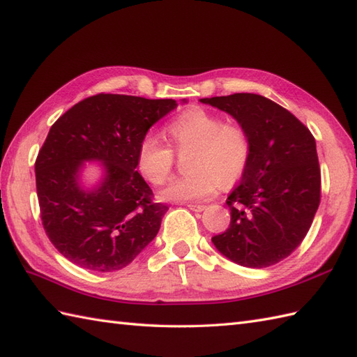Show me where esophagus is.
<instances>
[{"label":"esophagus","instance_id":"obj_1","mask_svg":"<svg viewBox=\"0 0 357 357\" xmlns=\"http://www.w3.org/2000/svg\"><path fill=\"white\" fill-rule=\"evenodd\" d=\"M187 206L190 210H193V211H204L205 210V205L204 204H187Z\"/></svg>","mask_w":357,"mask_h":357}]
</instances>
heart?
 <instances>
[{
  "label": "heart",
  "mask_w": 357,
  "mask_h": 357,
  "mask_svg": "<svg viewBox=\"0 0 357 357\" xmlns=\"http://www.w3.org/2000/svg\"><path fill=\"white\" fill-rule=\"evenodd\" d=\"M165 135L173 151L190 155L188 175L172 179L161 190L164 201L188 202L211 197L219 184H236L250 162L251 139L248 132L201 107L181 114L165 128ZM172 149L153 135L141 138L137 167L151 184L161 185L170 176L175 158Z\"/></svg>",
  "instance_id": "obj_1"
}]
</instances>
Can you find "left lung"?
Masks as SVG:
<instances>
[{
    "label": "left lung",
    "mask_w": 357,
    "mask_h": 357,
    "mask_svg": "<svg viewBox=\"0 0 357 357\" xmlns=\"http://www.w3.org/2000/svg\"><path fill=\"white\" fill-rule=\"evenodd\" d=\"M201 102L228 112L251 139L250 162L227 199L229 227L211 242L240 266H272L301 245L319 206L314 138L294 114L259 94Z\"/></svg>",
    "instance_id": "1"
}]
</instances>
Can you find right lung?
Listing matches in <instances>:
<instances>
[{
	"mask_svg": "<svg viewBox=\"0 0 357 357\" xmlns=\"http://www.w3.org/2000/svg\"><path fill=\"white\" fill-rule=\"evenodd\" d=\"M176 106L172 98L97 94L56 120L35 172L44 229L65 259L94 272L119 271L158 234L169 206L152 201L137 172V147ZM85 160L104 162V179L93 190L79 185Z\"/></svg>",
	"mask_w": 357,
	"mask_h": 357,
	"instance_id": "right-lung-1",
	"label": "right lung"
}]
</instances>
